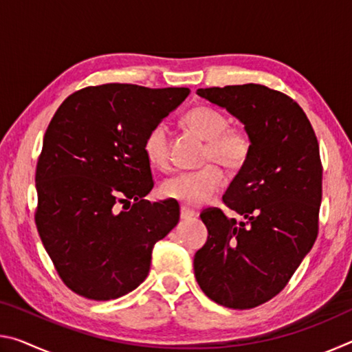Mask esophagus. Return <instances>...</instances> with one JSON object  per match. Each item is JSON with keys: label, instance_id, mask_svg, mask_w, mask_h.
I'll return each instance as SVG.
<instances>
[{"label": "esophagus", "instance_id": "esophagus-1", "mask_svg": "<svg viewBox=\"0 0 352 352\" xmlns=\"http://www.w3.org/2000/svg\"><path fill=\"white\" fill-rule=\"evenodd\" d=\"M195 216V211L194 210H190V208H188V206H182L180 208V217L182 219H190V217H194Z\"/></svg>", "mask_w": 352, "mask_h": 352}]
</instances>
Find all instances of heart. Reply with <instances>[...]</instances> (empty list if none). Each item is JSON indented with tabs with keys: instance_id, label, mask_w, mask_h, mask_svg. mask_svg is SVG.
I'll list each match as a JSON object with an SVG mask.
<instances>
[{
	"instance_id": "b5f03b06",
	"label": "heart",
	"mask_w": 352,
	"mask_h": 352,
	"mask_svg": "<svg viewBox=\"0 0 352 352\" xmlns=\"http://www.w3.org/2000/svg\"><path fill=\"white\" fill-rule=\"evenodd\" d=\"M183 119L190 130L206 141L204 163L211 164L166 178L162 183V194L183 205L200 206L208 204L226 183L223 170L212 162L222 164L230 172H239L247 164L253 144L248 133L230 129V119L212 107H194ZM142 151L153 168H169L170 147L166 124L158 122L148 130Z\"/></svg>"
}]
</instances>
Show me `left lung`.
I'll return each mask as SVG.
<instances>
[{
	"label": "left lung",
	"mask_w": 352,
	"mask_h": 352,
	"mask_svg": "<svg viewBox=\"0 0 352 352\" xmlns=\"http://www.w3.org/2000/svg\"><path fill=\"white\" fill-rule=\"evenodd\" d=\"M245 126L252 155L220 208L201 211L208 239L194 256L200 289L230 309H253L290 281L318 236L323 166L306 113L294 99L259 83L199 88Z\"/></svg>",
	"instance_id": "8db88e82"
}]
</instances>
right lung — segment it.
<instances>
[{"mask_svg": "<svg viewBox=\"0 0 352 352\" xmlns=\"http://www.w3.org/2000/svg\"><path fill=\"white\" fill-rule=\"evenodd\" d=\"M189 93L105 83L69 94L52 116L35 170V225L74 294L107 301L135 290L153 245L178 223L177 201L144 200L153 178L142 142Z\"/></svg>", "mask_w": 352, "mask_h": 352, "instance_id": "1", "label": "right lung"}]
</instances>
